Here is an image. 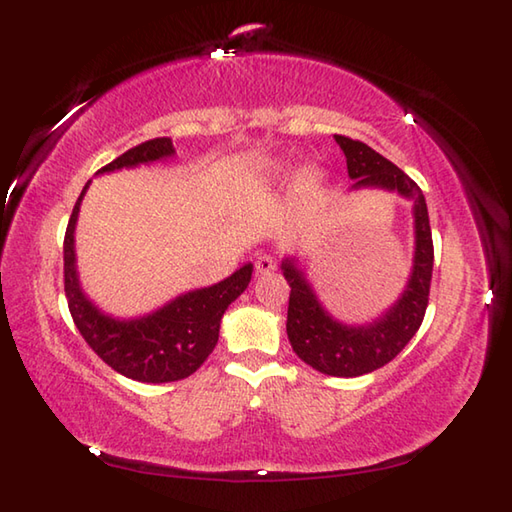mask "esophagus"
Wrapping results in <instances>:
<instances>
[{"mask_svg": "<svg viewBox=\"0 0 512 512\" xmlns=\"http://www.w3.org/2000/svg\"><path fill=\"white\" fill-rule=\"evenodd\" d=\"M275 268H277L275 257H270V255H259V257H257V262H255V273H257V275L273 273Z\"/></svg>", "mask_w": 512, "mask_h": 512, "instance_id": "esophagus-1", "label": "esophagus"}]
</instances>
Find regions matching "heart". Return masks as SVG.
I'll use <instances>...</instances> for the list:
<instances>
[{"label": "heart", "mask_w": 512, "mask_h": 512, "mask_svg": "<svg viewBox=\"0 0 512 512\" xmlns=\"http://www.w3.org/2000/svg\"><path fill=\"white\" fill-rule=\"evenodd\" d=\"M299 182H301V184H312V182H317V171H314V169H306V171L301 173Z\"/></svg>", "instance_id": "1"}]
</instances>
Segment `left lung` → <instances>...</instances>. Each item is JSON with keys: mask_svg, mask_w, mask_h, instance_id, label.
Returning <instances> with one entry per match:
<instances>
[{"mask_svg": "<svg viewBox=\"0 0 512 512\" xmlns=\"http://www.w3.org/2000/svg\"><path fill=\"white\" fill-rule=\"evenodd\" d=\"M334 138L347 158V173L354 180L352 189L376 187L398 191L413 200V222H416V255H413L409 284L394 306L369 325H345L334 321L295 266V259L281 262V270L290 286L286 332L292 350L303 363L321 374L352 378L374 372V369L394 361L418 332L429 306L433 239L427 202H424L418 184L394 162H389L361 140L347 136Z\"/></svg>", "mask_w": 512, "mask_h": 512, "instance_id": "left-lung-1", "label": "left lung"}]
</instances>
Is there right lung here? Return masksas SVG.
I'll return each mask as SVG.
<instances>
[{"label":"right lung","instance_id":"right-lung-1","mask_svg":"<svg viewBox=\"0 0 512 512\" xmlns=\"http://www.w3.org/2000/svg\"><path fill=\"white\" fill-rule=\"evenodd\" d=\"M171 154V138L145 140L99 173L145 165ZM88 184L74 204L63 239V286L74 325L107 365L138 383H173L191 376L213 352L222 314L248 288L253 264H244L220 284L180 295L147 317L132 321L107 317L83 295L74 266V226Z\"/></svg>","mask_w":512,"mask_h":512}]
</instances>
